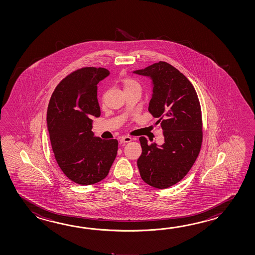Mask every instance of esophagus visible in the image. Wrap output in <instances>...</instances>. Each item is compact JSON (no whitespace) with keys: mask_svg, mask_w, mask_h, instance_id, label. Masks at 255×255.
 I'll list each match as a JSON object with an SVG mask.
<instances>
[{"mask_svg":"<svg viewBox=\"0 0 255 255\" xmlns=\"http://www.w3.org/2000/svg\"><path fill=\"white\" fill-rule=\"evenodd\" d=\"M132 140V138L128 136V135H124V136H121L120 137V143L122 144H125V143H128L130 141Z\"/></svg>","mask_w":255,"mask_h":255,"instance_id":"34e87169","label":"esophagus"}]
</instances>
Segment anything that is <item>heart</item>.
Returning <instances> with one entry per match:
<instances>
[{"label": "heart", "mask_w": 255, "mask_h": 255, "mask_svg": "<svg viewBox=\"0 0 255 255\" xmlns=\"http://www.w3.org/2000/svg\"><path fill=\"white\" fill-rule=\"evenodd\" d=\"M120 83H121V85H122V87H123V89H124L125 93L131 91V90L135 89V88H139V89H140L139 83L136 81V80H135L134 78L130 77V76L122 77V78L120 79ZM103 99L104 98L102 97V100H103Z\"/></svg>", "instance_id": "b5f03b06"}]
</instances>
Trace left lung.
I'll return each mask as SVG.
<instances>
[{
  "label": "left lung",
  "instance_id": "left-lung-1",
  "mask_svg": "<svg viewBox=\"0 0 255 255\" xmlns=\"http://www.w3.org/2000/svg\"><path fill=\"white\" fill-rule=\"evenodd\" d=\"M135 73L153 80L148 111L157 119L165 140L158 146L139 137L142 154L137 167L146 184L166 189L184 178L200 154L203 137L201 104L190 80L166 62Z\"/></svg>",
  "mask_w": 255,
  "mask_h": 255
}]
</instances>
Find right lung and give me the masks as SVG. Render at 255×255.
<instances>
[{"label":"right lung","instance_id":"obj_1","mask_svg":"<svg viewBox=\"0 0 255 255\" xmlns=\"http://www.w3.org/2000/svg\"><path fill=\"white\" fill-rule=\"evenodd\" d=\"M110 74L86 66L60 82L47 109V127L55 160L68 179L80 185L98 183L109 172L119 141L94 137L92 119L100 117L99 81Z\"/></svg>","mask_w":255,"mask_h":255}]
</instances>
